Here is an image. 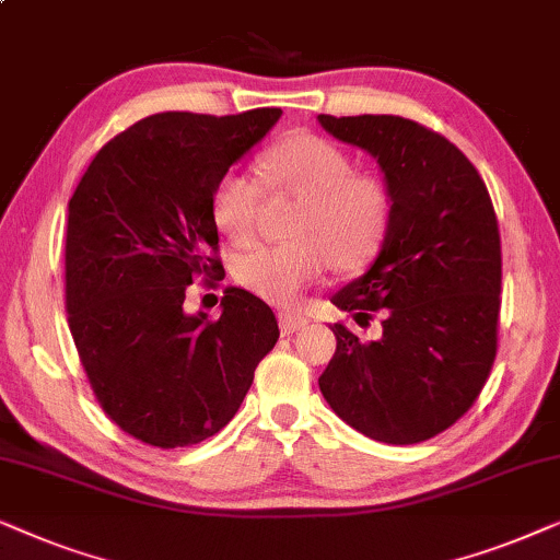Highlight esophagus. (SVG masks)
<instances>
[{
	"instance_id": "esophagus-1",
	"label": "esophagus",
	"mask_w": 560,
	"mask_h": 560,
	"mask_svg": "<svg viewBox=\"0 0 560 560\" xmlns=\"http://www.w3.org/2000/svg\"><path fill=\"white\" fill-rule=\"evenodd\" d=\"M307 323H310V319L300 315V312H281V315H279V327H281V332H284V335L302 330V327H307Z\"/></svg>"
}]
</instances>
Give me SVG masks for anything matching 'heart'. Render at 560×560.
Wrapping results in <instances>:
<instances>
[{"instance_id": "b5f03b06", "label": "heart", "mask_w": 560, "mask_h": 560, "mask_svg": "<svg viewBox=\"0 0 560 560\" xmlns=\"http://www.w3.org/2000/svg\"><path fill=\"white\" fill-rule=\"evenodd\" d=\"M258 178L228 168L214 178L210 214L230 243L256 233L264 191L296 197L284 243L256 245L233 260V276L248 292L273 304H294L323 279L327 266L342 271L366 266L389 235L394 197L371 171L315 132H292L258 153Z\"/></svg>"}]
</instances>
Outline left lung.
Listing matches in <instances>:
<instances>
[{"label": "left lung", "instance_id": "1", "mask_svg": "<svg viewBox=\"0 0 560 560\" xmlns=\"http://www.w3.org/2000/svg\"><path fill=\"white\" fill-rule=\"evenodd\" d=\"M317 119L332 138L374 155L394 197L374 266L332 296L358 325L378 312L384 332L358 340L335 325L338 348L319 392L371 441H430L471 409L494 366L502 307L494 205L474 163L415 119Z\"/></svg>", "mask_w": 560, "mask_h": 560}]
</instances>
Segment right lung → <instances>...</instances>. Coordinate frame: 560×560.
Instances as JSON below:
<instances>
[{"label": "right lung", "instance_id": "add662e5", "mask_svg": "<svg viewBox=\"0 0 560 560\" xmlns=\"http://www.w3.org/2000/svg\"><path fill=\"white\" fill-rule=\"evenodd\" d=\"M279 107L161 112L102 145L69 199L66 310L104 415L140 443L186 448L233 420L279 340L271 307L228 287L222 315H186V287L225 276L214 178L258 143Z\"/></svg>", "mask_w": 560, "mask_h": 560}]
</instances>
